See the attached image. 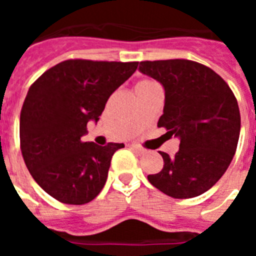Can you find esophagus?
I'll return each mask as SVG.
<instances>
[{
  "mask_svg": "<svg viewBox=\"0 0 256 256\" xmlns=\"http://www.w3.org/2000/svg\"><path fill=\"white\" fill-rule=\"evenodd\" d=\"M130 148H132L133 151H136V152H137V154H140V155H142V154H144V151H146L144 148H141L140 144H132Z\"/></svg>",
  "mask_w": 256,
  "mask_h": 256,
  "instance_id": "34e87169",
  "label": "esophagus"
}]
</instances>
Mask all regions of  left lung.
<instances>
[{"label":"left lung","instance_id":"obj_1","mask_svg":"<svg viewBox=\"0 0 256 256\" xmlns=\"http://www.w3.org/2000/svg\"><path fill=\"white\" fill-rule=\"evenodd\" d=\"M138 70L164 88L158 126L180 141L174 156L148 182L174 198H191L212 188L236 152L241 128L238 104L227 83L210 68L183 58L141 61Z\"/></svg>","mask_w":256,"mask_h":256}]
</instances>
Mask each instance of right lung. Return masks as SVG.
<instances>
[{"mask_svg":"<svg viewBox=\"0 0 256 256\" xmlns=\"http://www.w3.org/2000/svg\"><path fill=\"white\" fill-rule=\"evenodd\" d=\"M138 62L66 60L29 88L20 114V148L40 188L64 204L94 200L105 186L114 152L123 144L83 142L88 122L97 123L108 97Z\"/></svg>","mask_w":256,"mask_h":256,"instance_id":"obj_1","label":"right lung"}]
</instances>
